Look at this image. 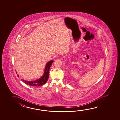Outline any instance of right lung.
I'll use <instances>...</instances> for the list:
<instances>
[{"instance_id": "1", "label": "right lung", "mask_w": 120, "mask_h": 120, "mask_svg": "<svg viewBox=\"0 0 120 120\" xmlns=\"http://www.w3.org/2000/svg\"><path fill=\"white\" fill-rule=\"evenodd\" d=\"M53 62V61L52 60L47 63L45 69L44 73L43 75V76L41 77V78L34 81H26L25 80H23V82H24L25 84L31 86H39L44 85L47 82L49 78V68L51 67V65L52 64Z\"/></svg>"}]
</instances>
